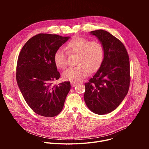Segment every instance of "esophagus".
<instances>
[{"mask_svg":"<svg viewBox=\"0 0 149 149\" xmlns=\"http://www.w3.org/2000/svg\"><path fill=\"white\" fill-rule=\"evenodd\" d=\"M71 86H72V87H74L75 86H76L77 85V82L71 81Z\"/></svg>","mask_w":149,"mask_h":149,"instance_id":"34e87169","label":"esophagus"}]
</instances>
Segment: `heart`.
I'll return each instance as SVG.
<instances>
[{"instance_id": "b5f03b06", "label": "heart", "mask_w": 149, "mask_h": 149, "mask_svg": "<svg viewBox=\"0 0 149 149\" xmlns=\"http://www.w3.org/2000/svg\"><path fill=\"white\" fill-rule=\"evenodd\" d=\"M67 52L76 54L75 67H71L63 72L62 78L66 81L78 82L87 77L90 72L97 71L101 66L104 58V47L100 42L75 36L71 39L65 46ZM55 66L61 70L68 65L67 53L64 49H58L54 55Z\"/></svg>"}]
</instances>
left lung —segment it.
<instances>
[{"label": "left lung", "instance_id": "1", "mask_svg": "<svg viewBox=\"0 0 149 149\" xmlns=\"http://www.w3.org/2000/svg\"><path fill=\"white\" fill-rule=\"evenodd\" d=\"M104 47L100 68L85 84L84 101L93 113L102 115L118 107L129 91L130 61L122 42L109 32L100 29L91 32Z\"/></svg>", "mask_w": 149, "mask_h": 149}]
</instances>
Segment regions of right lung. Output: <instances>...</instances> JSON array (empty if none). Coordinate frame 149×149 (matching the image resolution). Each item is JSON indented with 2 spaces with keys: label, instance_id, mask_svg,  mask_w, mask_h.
Returning <instances> with one entry per match:
<instances>
[{
  "label": "right lung",
  "instance_id": "right-lung-1",
  "mask_svg": "<svg viewBox=\"0 0 149 149\" xmlns=\"http://www.w3.org/2000/svg\"><path fill=\"white\" fill-rule=\"evenodd\" d=\"M70 38L39 33L21 49L17 62L16 81L29 107L37 114L52 117L62 111L71 89L70 81L52 86L60 77L54 62L55 52Z\"/></svg>",
  "mask_w": 149,
  "mask_h": 149
}]
</instances>
